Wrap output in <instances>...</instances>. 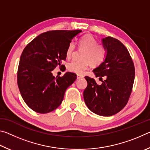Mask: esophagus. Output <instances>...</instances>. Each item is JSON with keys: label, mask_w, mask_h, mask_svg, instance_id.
<instances>
[{"label": "esophagus", "mask_w": 150, "mask_h": 150, "mask_svg": "<svg viewBox=\"0 0 150 150\" xmlns=\"http://www.w3.org/2000/svg\"><path fill=\"white\" fill-rule=\"evenodd\" d=\"M77 79H81L84 78V77H83V76H81V75H77Z\"/></svg>", "instance_id": "34e87169"}]
</instances>
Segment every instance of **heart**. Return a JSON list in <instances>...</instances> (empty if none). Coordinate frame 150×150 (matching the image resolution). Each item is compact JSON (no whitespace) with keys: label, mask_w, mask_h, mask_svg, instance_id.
Masks as SVG:
<instances>
[{"label":"heart","mask_w":150,"mask_h":150,"mask_svg":"<svg viewBox=\"0 0 150 150\" xmlns=\"http://www.w3.org/2000/svg\"><path fill=\"white\" fill-rule=\"evenodd\" d=\"M79 48L84 50L83 52V61H73L67 65V69L71 72L77 75H83L91 63L94 66L100 65L105 60L106 52L105 46L97 44V41L91 34H85L81 37L78 42ZM75 45L74 42H70L66 51V55L70 57L74 53Z\"/></svg>","instance_id":"b5f03b06"}]
</instances>
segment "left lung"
<instances>
[{
  "instance_id": "1",
  "label": "left lung",
  "mask_w": 150,
  "mask_h": 150,
  "mask_svg": "<svg viewBox=\"0 0 150 150\" xmlns=\"http://www.w3.org/2000/svg\"><path fill=\"white\" fill-rule=\"evenodd\" d=\"M105 59L93 71L96 77H106L100 85L86 76L83 92L86 105L96 115L110 116L120 112L128 103L132 90L135 69L128 50L118 40L110 36L102 40Z\"/></svg>"
}]
</instances>
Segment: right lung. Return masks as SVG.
<instances>
[{"label":"right lung","instance_id":"right-lung-1","mask_svg":"<svg viewBox=\"0 0 150 150\" xmlns=\"http://www.w3.org/2000/svg\"><path fill=\"white\" fill-rule=\"evenodd\" d=\"M82 31L53 30L43 33L30 42L20 56L17 81L24 102L35 112H50L62 103L67 88L77 79L67 72L55 77L52 71L63 67L66 51L73 38Z\"/></svg>","mask_w":150,"mask_h":150}]
</instances>
